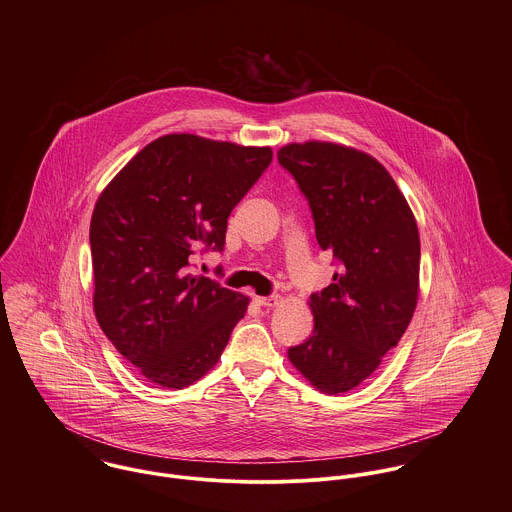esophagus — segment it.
I'll return each mask as SVG.
<instances>
[{"label": "esophagus", "mask_w": 512, "mask_h": 512, "mask_svg": "<svg viewBox=\"0 0 512 512\" xmlns=\"http://www.w3.org/2000/svg\"><path fill=\"white\" fill-rule=\"evenodd\" d=\"M256 303L262 307H276L280 303V295H268V297H256Z\"/></svg>", "instance_id": "obj_1"}]
</instances>
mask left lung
Wrapping results in <instances>:
<instances>
[{"mask_svg": "<svg viewBox=\"0 0 512 512\" xmlns=\"http://www.w3.org/2000/svg\"><path fill=\"white\" fill-rule=\"evenodd\" d=\"M305 195L315 236L341 270L311 293L313 335L290 347L292 365L321 392L341 394L368 378L398 345L420 286V234L390 173L368 153L329 142L278 151Z\"/></svg>", "mask_w": 512, "mask_h": 512, "instance_id": "8db88e82", "label": "left lung"}]
</instances>
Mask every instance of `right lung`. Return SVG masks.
<instances>
[{"label":"right lung","instance_id":"obj_1","mask_svg":"<svg viewBox=\"0 0 512 512\" xmlns=\"http://www.w3.org/2000/svg\"><path fill=\"white\" fill-rule=\"evenodd\" d=\"M272 161L270 147L169 134L110 181L90 220L94 313L147 380L181 390L219 363L248 297L187 272L222 250L226 220Z\"/></svg>","mask_w":512,"mask_h":512}]
</instances>
